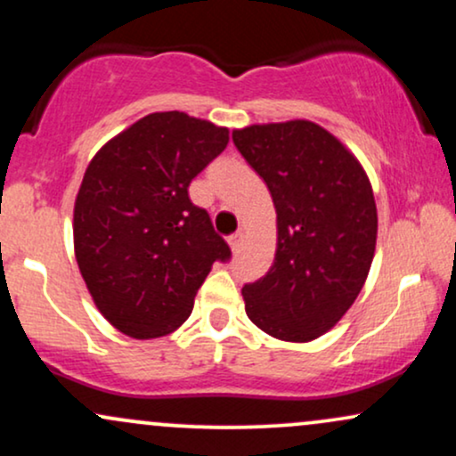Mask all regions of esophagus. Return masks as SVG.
I'll list each match as a JSON object with an SVG mask.
<instances>
[{"label":"esophagus","mask_w":456,"mask_h":456,"mask_svg":"<svg viewBox=\"0 0 456 456\" xmlns=\"http://www.w3.org/2000/svg\"><path fill=\"white\" fill-rule=\"evenodd\" d=\"M227 242H229V246H232L233 253H238L240 246H242V242H244V232H242V229H240V232H235L233 235H229Z\"/></svg>","instance_id":"esophagus-1"}]
</instances>
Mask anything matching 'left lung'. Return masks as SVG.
Returning <instances> with one entry per match:
<instances>
[{"mask_svg":"<svg viewBox=\"0 0 456 456\" xmlns=\"http://www.w3.org/2000/svg\"><path fill=\"white\" fill-rule=\"evenodd\" d=\"M276 208L272 268L242 287L246 315L270 337L306 343L349 311L378 240L373 188L355 156L306 119L233 130Z\"/></svg>","mask_w":456,"mask_h":456,"instance_id":"8db88e82","label":"left lung"}]
</instances>
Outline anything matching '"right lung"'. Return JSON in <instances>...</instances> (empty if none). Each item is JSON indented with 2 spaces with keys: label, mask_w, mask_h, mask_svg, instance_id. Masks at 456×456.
I'll list each match as a JSON object with an SVG mask.
<instances>
[{
  "label": "right lung",
  "mask_w": 456,
  "mask_h": 456,
  "mask_svg": "<svg viewBox=\"0 0 456 456\" xmlns=\"http://www.w3.org/2000/svg\"><path fill=\"white\" fill-rule=\"evenodd\" d=\"M229 130L180 111L150 113L104 143L75 201V255L111 326L133 338L174 332L214 261L232 248L188 197Z\"/></svg>",
  "instance_id": "right-lung-1"
}]
</instances>
